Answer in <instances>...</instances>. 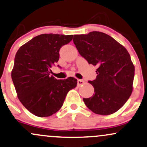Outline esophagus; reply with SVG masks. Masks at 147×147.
<instances>
[{
	"mask_svg": "<svg viewBox=\"0 0 147 147\" xmlns=\"http://www.w3.org/2000/svg\"><path fill=\"white\" fill-rule=\"evenodd\" d=\"M77 82H78V87H80L81 85H82V84H84V81L82 80H80V79H78L77 81Z\"/></svg>",
	"mask_w": 147,
	"mask_h": 147,
	"instance_id": "esophagus-1",
	"label": "esophagus"
}]
</instances>
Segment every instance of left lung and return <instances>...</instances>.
<instances>
[{"label":"left lung","mask_w":147,"mask_h":147,"mask_svg":"<svg viewBox=\"0 0 147 147\" xmlns=\"http://www.w3.org/2000/svg\"><path fill=\"white\" fill-rule=\"evenodd\" d=\"M74 43L80 56L97 66L96 78L89 81L94 94L83 98L94 113L110 115L125 105L133 90L135 67L127 50L105 33L91 32L74 35Z\"/></svg>","instance_id":"1"}]
</instances>
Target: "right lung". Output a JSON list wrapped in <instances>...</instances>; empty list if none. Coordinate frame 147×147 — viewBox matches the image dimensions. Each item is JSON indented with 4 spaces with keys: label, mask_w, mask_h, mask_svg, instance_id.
Listing matches in <instances>:
<instances>
[{
    "label": "right lung",
    "mask_w": 147,
    "mask_h": 147,
    "mask_svg": "<svg viewBox=\"0 0 147 147\" xmlns=\"http://www.w3.org/2000/svg\"><path fill=\"white\" fill-rule=\"evenodd\" d=\"M72 38L73 35L41 34L16 52L12 81L19 100L36 116L47 117L56 113L69 91L76 87L75 78L57 80L50 76L51 68L59 60L60 48Z\"/></svg>",
    "instance_id": "add662e5"
}]
</instances>
